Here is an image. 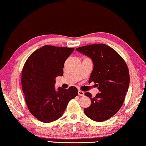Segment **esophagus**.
I'll use <instances>...</instances> for the list:
<instances>
[{"label": "esophagus", "instance_id": "obj_1", "mask_svg": "<svg viewBox=\"0 0 146 146\" xmlns=\"http://www.w3.org/2000/svg\"><path fill=\"white\" fill-rule=\"evenodd\" d=\"M78 95H79V96H84V92H83V91L79 90L78 91Z\"/></svg>", "mask_w": 146, "mask_h": 146}]
</instances>
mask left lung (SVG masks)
I'll return each instance as SVG.
<instances>
[{
	"label": "left lung",
	"mask_w": 146,
	"mask_h": 146,
	"mask_svg": "<svg viewBox=\"0 0 146 146\" xmlns=\"http://www.w3.org/2000/svg\"><path fill=\"white\" fill-rule=\"evenodd\" d=\"M76 50L92 58L94 67L89 83L94 82L99 92L94 98L85 95L92 104L84 109L88 117L103 122L115 115L123 104L130 83L127 64L118 52L105 44H93L76 48Z\"/></svg>",
	"instance_id": "left-lung-1"
}]
</instances>
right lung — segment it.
I'll use <instances>...</instances> for the list:
<instances>
[{
    "instance_id": "obj_1",
    "label": "right lung",
    "mask_w": 146,
    "mask_h": 146,
    "mask_svg": "<svg viewBox=\"0 0 146 146\" xmlns=\"http://www.w3.org/2000/svg\"><path fill=\"white\" fill-rule=\"evenodd\" d=\"M74 48L45 45L35 50L22 71V87L29 111L40 121L61 117L70 100L78 96L74 86L54 89L55 78L63 75L65 60Z\"/></svg>"
}]
</instances>
